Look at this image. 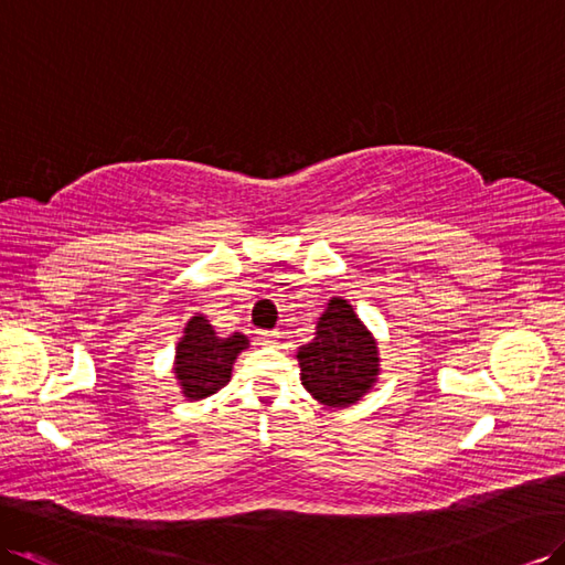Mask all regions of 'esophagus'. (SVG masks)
Returning <instances> with one entry per match:
<instances>
[{"mask_svg": "<svg viewBox=\"0 0 565 565\" xmlns=\"http://www.w3.org/2000/svg\"><path fill=\"white\" fill-rule=\"evenodd\" d=\"M258 340H260V345L275 348V345H278V333H275V330H260Z\"/></svg>", "mask_w": 565, "mask_h": 565, "instance_id": "obj_1", "label": "esophagus"}]
</instances>
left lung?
Wrapping results in <instances>:
<instances>
[{
  "mask_svg": "<svg viewBox=\"0 0 565 565\" xmlns=\"http://www.w3.org/2000/svg\"><path fill=\"white\" fill-rule=\"evenodd\" d=\"M297 362L301 386L326 407L362 401L381 374L379 342L342 297L328 299L313 340L297 350Z\"/></svg>",
  "mask_w": 565,
  "mask_h": 565,
  "instance_id": "obj_1",
  "label": "left lung"
}]
</instances>
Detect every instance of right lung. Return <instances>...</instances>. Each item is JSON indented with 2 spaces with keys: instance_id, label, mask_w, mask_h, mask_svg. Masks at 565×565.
<instances>
[{
  "instance_id": "1",
  "label": "right lung",
  "mask_w": 565,
  "mask_h": 565,
  "mask_svg": "<svg viewBox=\"0 0 565 565\" xmlns=\"http://www.w3.org/2000/svg\"><path fill=\"white\" fill-rule=\"evenodd\" d=\"M246 348V335H217L203 313L191 316L177 342L172 362V374L186 401H205L225 388L232 379V366Z\"/></svg>"
}]
</instances>
